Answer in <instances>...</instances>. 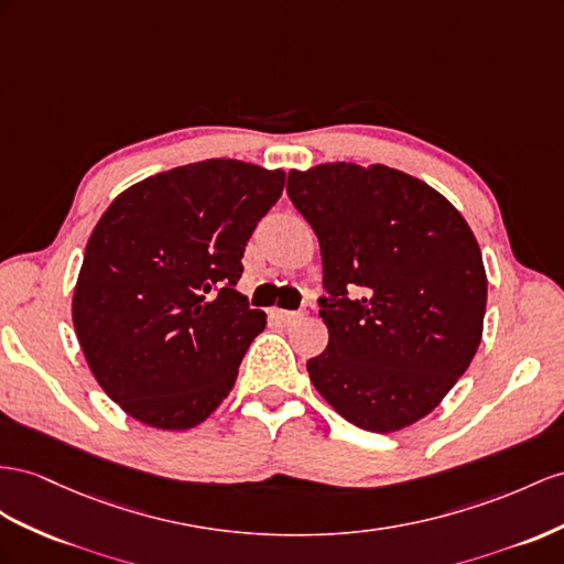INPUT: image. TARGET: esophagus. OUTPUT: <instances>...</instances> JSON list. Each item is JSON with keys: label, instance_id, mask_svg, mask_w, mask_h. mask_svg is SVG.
I'll return each instance as SVG.
<instances>
[{"label": "esophagus", "instance_id": "34e87169", "mask_svg": "<svg viewBox=\"0 0 564 564\" xmlns=\"http://www.w3.org/2000/svg\"><path fill=\"white\" fill-rule=\"evenodd\" d=\"M271 316L276 322H281V324H291V322H295L297 316H300V312H291V310H279V307H273L271 310Z\"/></svg>", "mask_w": 564, "mask_h": 564}]
</instances>
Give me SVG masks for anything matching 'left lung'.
<instances>
[{
    "instance_id": "1",
    "label": "left lung",
    "mask_w": 564,
    "mask_h": 564,
    "mask_svg": "<svg viewBox=\"0 0 564 564\" xmlns=\"http://www.w3.org/2000/svg\"><path fill=\"white\" fill-rule=\"evenodd\" d=\"M288 197L319 238L328 345L310 381L343 420L393 433L436 410L484 334L479 242L424 181L371 164L288 173Z\"/></svg>"
}]
</instances>
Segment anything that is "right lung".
<instances>
[{
  "mask_svg": "<svg viewBox=\"0 0 564 564\" xmlns=\"http://www.w3.org/2000/svg\"><path fill=\"white\" fill-rule=\"evenodd\" d=\"M285 171L205 159L123 191L97 221L74 328L102 391L133 420L193 429L221 405L267 326L236 291L242 252Z\"/></svg>",
  "mask_w": 564,
  "mask_h": 564,
  "instance_id": "obj_1",
  "label": "right lung"
}]
</instances>
